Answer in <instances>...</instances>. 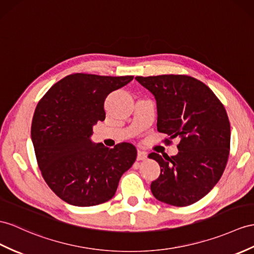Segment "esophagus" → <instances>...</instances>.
Returning a JSON list of instances; mask_svg holds the SVG:
<instances>
[{
	"label": "esophagus",
	"instance_id": "esophagus-1",
	"mask_svg": "<svg viewBox=\"0 0 254 254\" xmlns=\"http://www.w3.org/2000/svg\"><path fill=\"white\" fill-rule=\"evenodd\" d=\"M147 155L146 153L143 152V151H138V154H137V160H144L146 159Z\"/></svg>",
	"mask_w": 254,
	"mask_h": 254
}]
</instances>
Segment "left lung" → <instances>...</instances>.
<instances>
[{
	"mask_svg": "<svg viewBox=\"0 0 254 254\" xmlns=\"http://www.w3.org/2000/svg\"><path fill=\"white\" fill-rule=\"evenodd\" d=\"M135 79L155 96L157 130L169 135L165 143L180 139L176 156L148 154L160 166L159 177L151 183L152 193L168 205L190 206L206 196L224 172L231 146L225 108L207 85L189 75Z\"/></svg>",
	"mask_w": 254,
	"mask_h": 254,
	"instance_id": "obj_1",
	"label": "left lung"
}]
</instances>
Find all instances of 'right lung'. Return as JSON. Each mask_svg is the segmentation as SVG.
<instances>
[{
    "mask_svg": "<svg viewBox=\"0 0 254 254\" xmlns=\"http://www.w3.org/2000/svg\"><path fill=\"white\" fill-rule=\"evenodd\" d=\"M132 78L70 74L36 106L31 126L36 162L48 187L70 205L90 207L110 200L137 158L128 142L109 148L89 139L92 126L106 119L108 95Z\"/></svg>",
    "mask_w": 254,
    "mask_h": 254,
    "instance_id": "add662e5",
    "label": "right lung"
}]
</instances>
